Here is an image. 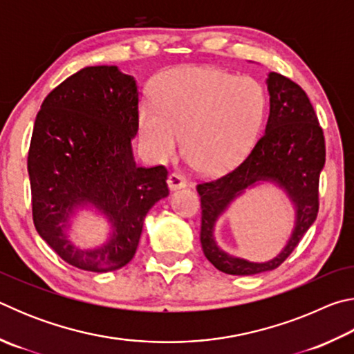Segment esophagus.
<instances>
[{"mask_svg": "<svg viewBox=\"0 0 354 354\" xmlns=\"http://www.w3.org/2000/svg\"><path fill=\"white\" fill-rule=\"evenodd\" d=\"M167 184H169L170 190H176V189H181L185 185V178L181 175V173H176L173 171L171 175L167 179Z\"/></svg>", "mask_w": 354, "mask_h": 354, "instance_id": "1", "label": "esophagus"}]
</instances>
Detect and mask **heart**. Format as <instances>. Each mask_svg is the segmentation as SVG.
I'll return each mask as SVG.
<instances>
[{"label":"heart","instance_id":"obj_1","mask_svg":"<svg viewBox=\"0 0 354 354\" xmlns=\"http://www.w3.org/2000/svg\"><path fill=\"white\" fill-rule=\"evenodd\" d=\"M156 104L140 107L143 145L158 160L175 153L184 134V151L201 171L232 169L256 140L266 112L262 87L251 77L218 68L187 67L159 81Z\"/></svg>","mask_w":354,"mask_h":354}]
</instances>
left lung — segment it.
<instances>
[{
	"instance_id": "1",
	"label": "left lung",
	"mask_w": 354,
	"mask_h": 354,
	"mask_svg": "<svg viewBox=\"0 0 354 354\" xmlns=\"http://www.w3.org/2000/svg\"><path fill=\"white\" fill-rule=\"evenodd\" d=\"M270 95L266 133L236 169L196 185L201 196L203 253L227 274H256L273 270L290 256L319 214V179L325 165V137L306 92L279 73H268ZM261 180L283 188L296 207V226L283 251L268 263H250L225 254L213 239L214 221L239 194Z\"/></svg>"
}]
</instances>
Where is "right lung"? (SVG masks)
<instances>
[{"label": "right lung", "mask_w": 354, "mask_h": 354, "mask_svg": "<svg viewBox=\"0 0 354 354\" xmlns=\"http://www.w3.org/2000/svg\"><path fill=\"white\" fill-rule=\"evenodd\" d=\"M139 91L115 65L86 67L46 95L28 153L32 220L39 236L70 266L113 272L139 247L143 220L169 195L167 169L136 165ZM93 205L110 220V241L81 250L66 230L76 208Z\"/></svg>", "instance_id": "right-lung-1"}]
</instances>
